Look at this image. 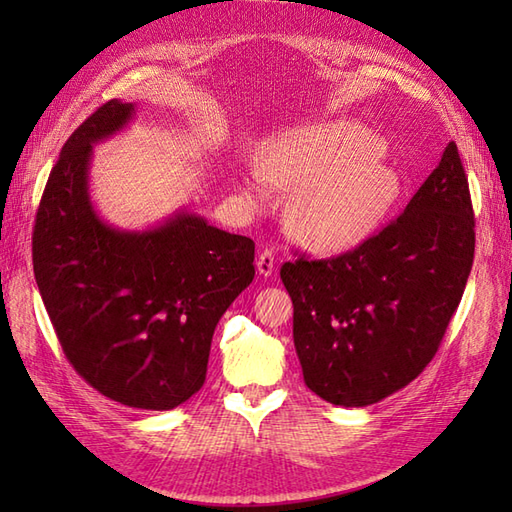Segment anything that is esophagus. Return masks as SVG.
I'll return each mask as SVG.
<instances>
[{"mask_svg":"<svg viewBox=\"0 0 512 512\" xmlns=\"http://www.w3.org/2000/svg\"><path fill=\"white\" fill-rule=\"evenodd\" d=\"M257 270H259V275H264V277H270L275 273V255H273V250H262V255L257 257Z\"/></svg>","mask_w":512,"mask_h":512,"instance_id":"1","label":"esophagus"}]
</instances>
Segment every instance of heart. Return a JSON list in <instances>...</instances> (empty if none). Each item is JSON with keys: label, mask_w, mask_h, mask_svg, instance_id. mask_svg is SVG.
Instances as JSON below:
<instances>
[{"label": "heart", "mask_w": 512, "mask_h": 512, "mask_svg": "<svg viewBox=\"0 0 512 512\" xmlns=\"http://www.w3.org/2000/svg\"><path fill=\"white\" fill-rule=\"evenodd\" d=\"M385 145L361 123L341 121L275 138L262 154L268 182L297 191L288 228L317 253H343L372 237L394 209L402 182L380 162ZM248 193L264 200V180L253 176Z\"/></svg>", "instance_id": "obj_1"}]
</instances>
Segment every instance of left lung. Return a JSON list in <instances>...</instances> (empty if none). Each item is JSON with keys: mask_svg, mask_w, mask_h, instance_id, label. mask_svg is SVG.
<instances>
[{"mask_svg": "<svg viewBox=\"0 0 512 512\" xmlns=\"http://www.w3.org/2000/svg\"><path fill=\"white\" fill-rule=\"evenodd\" d=\"M475 253V217L458 145L396 220L354 250L281 266L295 306L303 380L319 398L367 407L431 363L458 310Z\"/></svg>", "mask_w": 512, "mask_h": 512, "instance_id": "8db88e82", "label": "left lung"}]
</instances>
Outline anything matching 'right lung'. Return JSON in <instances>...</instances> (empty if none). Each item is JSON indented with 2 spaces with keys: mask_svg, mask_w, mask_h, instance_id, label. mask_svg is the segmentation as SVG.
Listing matches in <instances>:
<instances>
[{
  "mask_svg": "<svg viewBox=\"0 0 512 512\" xmlns=\"http://www.w3.org/2000/svg\"><path fill=\"white\" fill-rule=\"evenodd\" d=\"M132 114L112 99L65 140L37 209L32 266L76 374L121 405L167 411L204 385L215 325L255 277V242L187 211L143 233L96 215L92 145Z\"/></svg>",
  "mask_w": 512,
  "mask_h": 512,
  "instance_id": "add662e5",
  "label": "right lung"
}]
</instances>
